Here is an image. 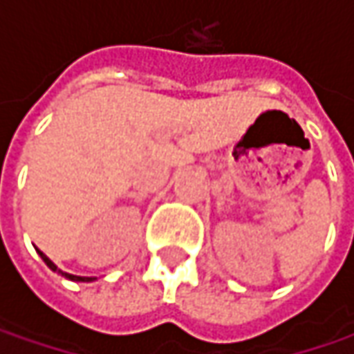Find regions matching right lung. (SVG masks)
Listing matches in <instances>:
<instances>
[{"instance_id": "obj_1", "label": "right lung", "mask_w": 354, "mask_h": 354, "mask_svg": "<svg viewBox=\"0 0 354 354\" xmlns=\"http://www.w3.org/2000/svg\"><path fill=\"white\" fill-rule=\"evenodd\" d=\"M39 256L43 258V262H45V264H47L48 268L53 270V272H59V274H61V276H64V278H66V279H73V281H92V279H94V278H80V276H73V274H66V272H61V270H59L57 266L53 264V262H50V260H48L47 256H45V254H43V252H41V250H39Z\"/></svg>"}]
</instances>
